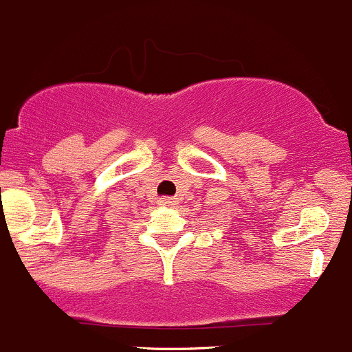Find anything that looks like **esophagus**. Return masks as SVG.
<instances>
[{
	"label": "esophagus",
	"mask_w": 352,
	"mask_h": 352,
	"mask_svg": "<svg viewBox=\"0 0 352 352\" xmlns=\"http://www.w3.org/2000/svg\"><path fill=\"white\" fill-rule=\"evenodd\" d=\"M157 204H159V207H164V208H173V207H176V205H177V201L175 200V198H171V197H164V198H161V200H159Z\"/></svg>",
	"instance_id": "34e87169"
}]
</instances>
